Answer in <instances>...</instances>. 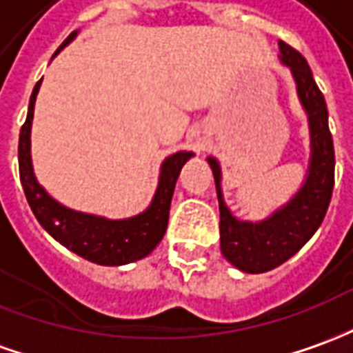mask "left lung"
I'll use <instances>...</instances> for the list:
<instances>
[{"label": "left lung", "instance_id": "8db88e82", "mask_svg": "<svg viewBox=\"0 0 353 353\" xmlns=\"http://www.w3.org/2000/svg\"><path fill=\"white\" fill-rule=\"evenodd\" d=\"M278 46V57L290 67L299 102L309 119L311 157L303 185L286 205L276 208L265 220H239L224 203L220 162L214 157L207 158L214 174L220 207V251L228 263L249 274H261L280 267L307 243L327 214L334 187V146L328 131L325 96L319 90L305 57L282 40Z\"/></svg>", "mask_w": 353, "mask_h": 353}]
</instances>
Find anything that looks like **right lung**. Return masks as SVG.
<instances>
[{"mask_svg":"<svg viewBox=\"0 0 353 353\" xmlns=\"http://www.w3.org/2000/svg\"><path fill=\"white\" fill-rule=\"evenodd\" d=\"M75 36L77 30L67 36V40L59 46L54 57ZM40 85H42V79L36 83L34 90H32L30 104H28V116H26L25 125L21 127V135H19V174H21V183L25 189L26 201L32 208L36 220L61 245L96 265L119 267V265L135 263L139 259L150 255L166 234L170 205H172L176 181L181 168L189 158L193 157V152L179 150L162 162L157 193L152 196L148 208L137 216L110 220V218L86 214V212L63 207L56 199L48 195V191L38 183L34 168H32L30 129H32L34 102Z\"/></svg>","mask_w":353,"mask_h":353,"instance_id":"obj_1","label":"right lung"}]
</instances>
